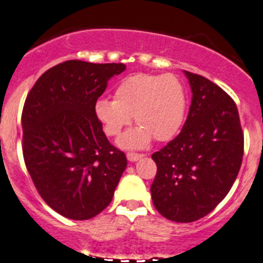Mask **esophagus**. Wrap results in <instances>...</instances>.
<instances>
[{
  "label": "esophagus",
  "instance_id": "obj_1",
  "mask_svg": "<svg viewBox=\"0 0 263 263\" xmlns=\"http://www.w3.org/2000/svg\"><path fill=\"white\" fill-rule=\"evenodd\" d=\"M127 159H129L130 162H134V161H137V159L142 158L143 154H140V153H133V152H129V153L126 154Z\"/></svg>",
  "mask_w": 263,
  "mask_h": 263
}]
</instances>
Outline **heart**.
I'll list each match as a JSON object with an SVG mask.
<instances>
[{
	"label": "heart",
	"mask_w": 263,
	"mask_h": 263,
	"mask_svg": "<svg viewBox=\"0 0 263 263\" xmlns=\"http://www.w3.org/2000/svg\"><path fill=\"white\" fill-rule=\"evenodd\" d=\"M94 113L110 137L118 136L134 117L138 127L120 140L121 146L126 149L147 146L152 138L169 141L185 120V87L174 74L137 73L117 85L114 100H98Z\"/></svg>",
	"instance_id": "obj_1"
}]
</instances>
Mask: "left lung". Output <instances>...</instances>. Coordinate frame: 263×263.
<instances>
[{"mask_svg": "<svg viewBox=\"0 0 263 263\" xmlns=\"http://www.w3.org/2000/svg\"><path fill=\"white\" fill-rule=\"evenodd\" d=\"M192 105L181 133L152 158L156 209L174 222L197 221L230 192L241 169L243 132L233 98L208 78L185 71Z\"/></svg>", "mask_w": 263, "mask_h": 263, "instance_id": "obj_1", "label": "left lung"}]
</instances>
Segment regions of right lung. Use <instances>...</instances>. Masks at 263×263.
Returning a JSON list of instances; mask_svg holds the SVG:
<instances>
[{
    "label": "right lung",
    "mask_w": 263,
    "mask_h": 263,
    "mask_svg": "<svg viewBox=\"0 0 263 263\" xmlns=\"http://www.w3.org/2000/svg\"><path fill=\"white\" fill-rule=\"evenodd\" d=\"M123 64L70 60L50 67L22 109V153L38 194L58 214L90 219L109 206L127 159L109 142L94 105Z\"/></svg>",
    "instance_id": "right-lung-1"
}]
</instances>
